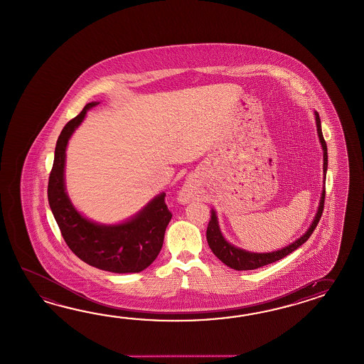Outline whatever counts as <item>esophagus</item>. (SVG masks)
I'll list each match as a JSON object with an SVG mask.
<instances>
[{
	"label": "esophagus",
	"instance_id": "esophagus-1",
	"mask_svg": "<svg viewBox=\"0 0 364 364\" xmlns=\"http://www.w3.org/2000/svg\"><path fill=\"white\" fill-rule=\"evenodd\" d=\"M193 197V186L191 183H186L178 193V201L186 203Z\"/></svg>",
	"mask_w": 364,
	"mask_h": 364
}]
</instances>
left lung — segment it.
<instances>
[{
    "label": "left lung",
    "mask_w": 364,
    "mask_h": 364,
    "mask_svg": "<svg viewBox=\"0 0 364 364\" xmlns=\"http://www.w3.org/2000/svg\"><path fill=\"white\" fill-rule=\"evenodd\" d=\"M316 127H317V136L320 139V144L323 147V184H325V178H326V170H328V149H326V142L323 139V130H321V122H320V116L315 111ZM323 201H325V186H323V192L320 197V203L316 211L315 218L312 220V223L308 227L307 231L300 236L299 239H296L295 242H291L287 247H283L278 251L265 252V253H257V252H250L237 248L232 245L231 242L226 240V237L222 234L220 227H219L218 217H217V211L211 209L210 222L206 230V239L209 242L213 253L218 257L225 265L235 269V270H253V269H259L261 267L269 265L272 262H275L278 259L286 257L287 255H290L291 252L298 250L301 244L307 242L309 236L315 231L316 226L318 223V220L323 215Z\"/></svg>",
    "instance_id": "1"
}]
</instances>
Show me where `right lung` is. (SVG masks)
Listing matches in <instances>:
<instances>
[{"mask_svg":"<svg viewBox=\"0 0 364 364\" xmlns=\"http://www.w3.org/2000/svg\"><path fill=\"white\" fill-rule=\"evenodd\" d=\"M99 102L85 105L68 122L57 139L55 161L48 181V202L65 242L77 257L91 267L111 273H139L153 264L162 250L171 214L166 193L155 196L137 214L117 225H102L74 208L65 186L66 147L86 113Z\"/></svg>","mask_w":364,"mask_h":364,"instance_id":"add662e5","label":"right lung"}]
</instances>
